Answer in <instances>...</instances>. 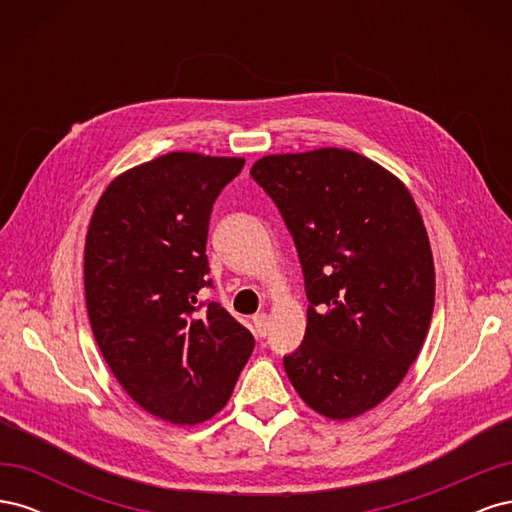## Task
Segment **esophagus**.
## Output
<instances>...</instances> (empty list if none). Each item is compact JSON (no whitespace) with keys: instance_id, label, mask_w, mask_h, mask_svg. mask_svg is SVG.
<instances>
[{"instance_id":"34e87169","label":"esophagus","mask_w":512,"mask_h":512,"mask_svg":"<svg viewBox=\"0 0 512 512\" xmlns=\"http://www.w3.org/2000/svg\"><path fill=\"white\" fill-rule=\"evenodd\" d=\"M254 329H256V335L258 337H267V331H269V316L265 312H260L254 316Z\"/></svg>"}]
</instances>
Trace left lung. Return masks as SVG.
Segmentation results:
<instances>
[{
    "instance_id": "obj_1",
    "label": "left lung",
    "mask_w": 512,
    "mask_h": 512,
    "mask_svg": "<svg viewBox=\"0 0 512 512\" xmlns=\"http://www.w3.org/2000/svg\"><path fill=\"white\" fill-rule=\"evenodd\" d=\"M250 175L290 230L309 301L286 374L318 414L359 416L397 389L429 331L436 271L421 213L395 175L348 149L267 156Z\"/></svg>"
}]
</instances>
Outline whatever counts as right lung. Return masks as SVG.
<instances>
[{
  "mask_svg": "<svg viewBox=\"0 0 512 512\" xmlns=\"http://www.w3.org/2000/svg\"><path fill=\"white\" fill-rule=\"evenodd\" d=\"M243 158L173 151L119 175L85 241V299L96 342L138 406L175 425L218 414L254 337L211 286L207 235L215 198Z\"/></svg>",
  "mask_w": 512,
  "mask_h": 512,
  "instance_id": "obj_1",
  "label": "right lung"
}]
</instances>
